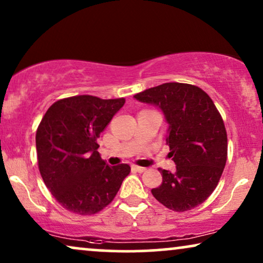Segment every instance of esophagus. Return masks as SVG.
<instances>
[{"mask_svg": "<svg viewBox=\"0 0 263 263\" xmlns=\"http://www.w3.org/2000/svg\"><path fill=\"white\" fill-rule=\"evenodd\" d=\"M132 170L139 172V174H142V172L146 171V168L145 167H141V166H136V165H133Z\"/></svg>", "mask_w": 263, "mask_h": 263, "instance_id": "esophagus-1", "label": "esophagus"}]
</instances>
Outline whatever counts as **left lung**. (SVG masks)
I'll list each match as a JSON object with an SVG mask.
<instances>
[{
	"label": "left lung",
	"mask_w": 263,
	"mask_h": 263,
	"mask_svg": "<svg viewBox=\"0 0 263 263\" xmlns=\"http://www.w3.org/2000/svg\"><path fill=\"white\" fill-rule=\"evenodd\" d=\"M154 105L168 124V157L176 171L160 170L163 183L156 199L176 212L193 210L207 200L221 177L228 157V135L213 100L196 86L166 82L134 96Z\"/></svg>",
	"instance_id": "8db88e82"
}]
</instances>
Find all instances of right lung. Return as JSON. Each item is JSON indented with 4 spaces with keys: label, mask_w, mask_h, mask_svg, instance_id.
<instances>
[{
    "label": "right lung",
    "mask_w": 263,
    "mask_h": 263,
    "mask_svg": "<svg viewBox=\"0 0 263 263\" xmlns=\"http://www.w3.org/2000/svg\"><path fill=\"white\" fill-rule=\"evenodd\" d=\"M125 99L77 96L53 103L35 134L39 171L55 199L68 211L95 214L106 207L130 172L128 164L110 166L97 139Z\"/></svg>",
    "instance_id": "obj_1"
}]
</instances>
